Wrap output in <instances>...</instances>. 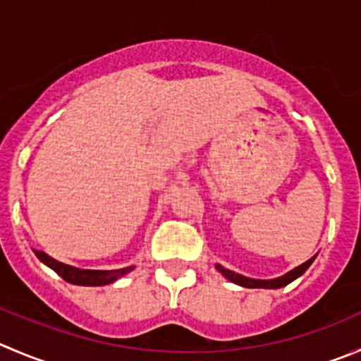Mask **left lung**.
I'll use <instances>...</instances> for the list:
<instances>
[{"label":"left lung","instance_id":"8db88e82","mask_svg":"<svg viewBox=\"0 0 361 361\" xmlns=\"http://www.w3.org/2000/svg\"><path fill=\"white\" fill-rule=\"evenodd\" d=\"M314 259H316V255H314V257H310L309 261L303 262V264L296 266L295 269H291V271H288V274H284V275H282V277H277V279H250V277H245V275L236 274V271H233V269L224 268L222 264H215V268L219 269L220 274H222L224 277L227 279V281L233 282V284L241 286V288H250V289H281V288H284V286L291 284V282L296 281V279H298V277H302V275L305 274L307 269H309V266L314 262Z\"/></svg>","mask_w":361,"mask_h":361}]
</instances>
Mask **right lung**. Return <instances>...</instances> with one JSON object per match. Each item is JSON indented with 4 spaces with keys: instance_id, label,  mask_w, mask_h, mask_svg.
<instances>
[{
    "instance_id": "obj_1",
    "label": "right lung",
    "mask_w": 361,
    "mask_h": 361,
    "mask_svg": "<svg viewBox=\"0 0 361 361\" xmlns=\"http://www.w3.org/2000/svg\"><path fill=\"white\" fill-rule=\"evenodd\" d=\"M35 255L44 262L45 266H49L51 269H54L56 274L63 279V281L70 282V284L75 286H107L116 282L118 279H121L123 275L130 274L135 266H127V268L120 269H82L75 268V266L65 264V262L56 261L54 257H51L49 254L42 250H33Z\"/></svg>"
}]
</instances>
